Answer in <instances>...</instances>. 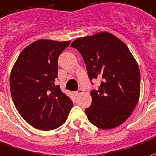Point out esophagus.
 <instances>
[{"instance_id": "esophagus-1", "label": "esophagus", "mask_w": 156, "mask_h": 156, "mask_svg": "<svg viewBox=\"0 0 156 156\" xmlns=\"http://www.w3.org/2000/svg\"><path fill=\"white\" fill-rule=\"evenodd\" d=\"M83 92V90L82 89H79V90H77L76 91H75L74 92V95H76V96H78V95H80L81 93Z\"/></svg>"}]
</instances>
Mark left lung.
I'll return each instance as SVG.
<instances>
[{
  "label": "left lung",
  "instance_id": "obj_1",
  "mask_svg": "<svg viewBox=\"0 0 156 156\" xmlns=\"http://www.w3.org/2000/svg\"><path fill=\"white\" fill-rule=\"evenodd\" d=\"M70 46L82 55L90 80H101L98 90L90 91L91 105L85 110L90 122L103 129L121 125L136 108L140 92L138 64L129 48L109 32L78 38Z\"/></svg>",
  "mask_w": 156,
  "mask_h": 156
}]
</instances>
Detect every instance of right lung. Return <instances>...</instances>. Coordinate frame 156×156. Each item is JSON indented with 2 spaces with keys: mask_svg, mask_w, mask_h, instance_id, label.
I'll return each mask as SVG.
<instances>
[{
  "mask_svg": "<svg viewBox=\"0 0 156 156\" xmlns=\"http://www.w3.org/2000/svg\"><path fill=\"white\" fill-rule=\"evenodd\" d=\"M70 41L39 40L20 52L10 76L15 106L27 123L41 130L65 123L73 102L55 85L58 58Z\"/></svg>",
  "mask_w": 156,
  "mask_h": 156,
  "instance_id": "add662e5",
  "label": "right lung"
}]
</instances>
